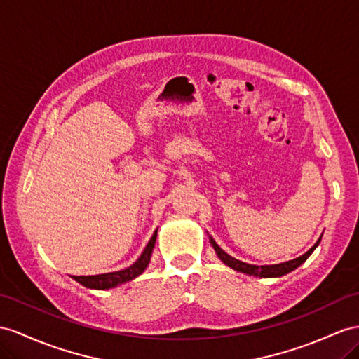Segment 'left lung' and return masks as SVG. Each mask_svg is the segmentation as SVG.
Listing matches in <instances>:
<instances>
[{"label":"left lung","mask_w":359,"mask_h":359,"mask_svg":"<svg viewBox=\"0 0 359 359\" xmlns=\"http://www.w3.org/2000/svg\"><path fill=\"white\" fill-rule=\"evenodd\" d=\"M320 241H321V236L318 238L317 243L312 245L306 253H303L302 256H299V258H296V259H291V261L282 262V264H274V265H252V264H247V262L236 259L231 255H227L222 249V247H219L215 243L214 238L209 236V243H210V245L214 247V250L219 258V261L226 264L227 267H231L235 271H240V273L249 274V276H255V278H280V276L291 273L292 270H296L297 267H300V265L309 258L311 253L317 249V245L320 244Z\"/></svg>","instance_id":"8db88e82"}]
</instances>
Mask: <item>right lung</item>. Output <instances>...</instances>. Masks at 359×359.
<instances>
[{"label": "right lung", "mask_w": 359, "mask_h": 359, "mask_svg": "<svg viewBox=\"0 0 359 359\" xmlns=\"http://www.w3.org/2000/svg\"><path fill=\"white\" fill-rule=\"evenodd\" d=\"M156 236H158V229H156L153 236L150 238L149 244L145 245L144 252L141 253L140 258H137L130 267H127L124 270L119 271H112V273H104V274H95V276H72V279L77 280L79 283L83 285L86 288L90 290H110V288H116L119 285H123L126 282H130L137 276L142 274L145 269L149 267L150 259H151V253L156 244Z\"/></svg>", "instance_id": "obj_1"}]
</instances>
